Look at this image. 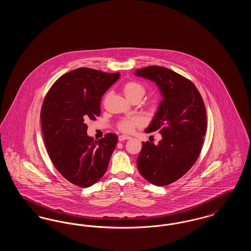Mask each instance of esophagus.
<instances>
[{
    "mask_svg": "<svg viewBox=\"0 0 251 251\" xmlns=\"http://www.w3.org/2000/svg\"><path fill=\"white\" fill-rule=\"evenodd\" d=\"M128 139H131V137L128 136V135H120L119 136V140H120V142H122L124 140H128Z\"/></svg>",
    "mask_w": 251,
    "mask_h": 251,
    "instance_id": "1",
    "label": "esophagus"
}]
</instances>
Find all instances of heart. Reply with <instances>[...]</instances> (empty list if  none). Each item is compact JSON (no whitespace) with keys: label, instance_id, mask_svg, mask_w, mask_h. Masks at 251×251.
<instances>
[{"label":"heart","instance_id":"obj_1","mask_svg":"<svg viewBox=\"0 0 251 251\" xmlns=\"http://www.w3.org/2000/svg\"><path fill=\"white\" fill-rule=\"evenodd\" d=\"M122 90H123L125 96L127 97V99L130 100L135 99V98L142 99V97L145 94V91H146L143 84H141L138 82H135V81H129V82L125 83L122 86ZM140 123H141V120L136 117L124 118V119L119 120L117 127L120 131L129 133L133 131L134 128L139 126Z\"/></svg>","mask_w":251,"mask_h":251}]
</instances>
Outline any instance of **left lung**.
Wrapping results in <instances>:
<instances>
[{"label":"left lung","mask_w":251,"mask_h":251,"mask_svg":"<svg viewBox=\"0 0 251 251\" xmlns=\"http://www.w3.org/2000/svg\"><path fill=\"white\" fill-rule=\"evenodd\" d=\"M134 74L155 82L164 98L146 129L159 131L162 140L142 143L137 167L148 181L165 186L181 178L199 158L207 128L206 108L196 85L177 72L150 66Z\"/></svg>","instance_id":"left-lung-1"}]
</instances>
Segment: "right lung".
Returning a JSON list of instances; mask_svg holds the SVG:
<instances>
[{
    "label": "right lung",
    "mask_w": 251,
    "mask_h": 251,
    "mask_svg": "<svg viewBox=\"0 0 251 251\" xmlns=\"http://www.w3.org/2000/svg\"><path fill=\"white\" fill-rule=\"evenodd\" d=\"M120 76V72L79 68L62 75L44 99L40 120L49 157L60 174L77 186L93 185L107 170L118 136L111 132L94 141L86 134L85 120L100 115L101 97Z\"/></svg>",
    "instance_id": "right-lung-1"
}]
</instances>
